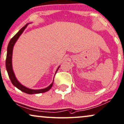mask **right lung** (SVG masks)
<instances>
[{
    "label": "right lung",
    "mask_w": 124,
    "mask_h": 124,
    "mask_svg": "<svg viewBox=\"0 0 124 124\" xmlns=\"http://www.w3.org/2000/svg\"><path fill=\"white\" fill-rule=\"evenodd\" d=\"M28 24H29V23H27V24L25 25V26H23V28H22L21 29L19 30V32H18L16 35H15L10 40V42L8 44V47H7V56L6 59V70L7 71V73H8V76H9V78L10 79V80H11L12 84H13V85H14L16 87H17L18 89H19V90L25 92V93H28V94H35V93H43V92L48 91H49L51 88L52 86H53V85L54 81L50 85L48 86V87L46 88L41 89H29L28 88H26V86L22 85L18 81L17 79L16 78V76H15V74L13 70V67H12V55H13V47H14L15 43L17 41L18 39L19 38V37L21 35L22 33V32H23V31H24L25 28H26V26H28ZM59 67L60 66L58 67V68L56 71V73L57 72Z\"/></svg>",
    "instance_id": "obj_1"
}]
</instances>
